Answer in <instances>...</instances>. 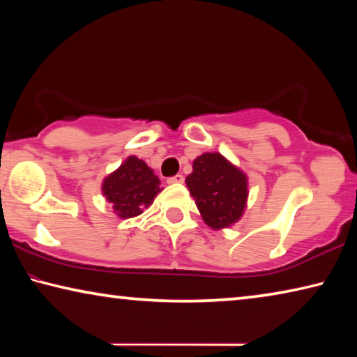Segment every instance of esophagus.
I'll list each match as a JSON object with an SVG mask.
<instances>
[{
  "label": "esophagus",
  "mask_w": 357,
  "mask_h": 357,
  "mask_svg": "<svg viewBox=\"0 0 357 357\" xmlns=\"http://www.w3.org/2000/svg\"><path fill=\"white\" fill-rule=\"evenodd\" d=\"M167 183L168 184H183L184 183V176H183V174H174V176L167 179Z\"/></svg>",
  "instance_id": "1"
}]
</instances>
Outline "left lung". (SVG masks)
I'll return each mask as SVG.
<instances>
[{"label": "left lung", "mask_w": 357, "mask_h": 357, "mask_svg": "<svg viewBox=\"0 0 357 357\" xmlns=\"http://www.w3.org/2000/svg\"><path fill=\"white\" fill-rule=\"evenodd\" d=\"M192 168L185 184L206 225L220 229L236 223L249 195L245 174L219 153L198 155Z\"/></svg>", "instance_id": "1"}]
</instances>
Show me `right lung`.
Masks as SVG:
<instances>
[{
	"label": "right lung",
	"instance_id": "right-lung-1",
	"mask_svg": "<svg viewBox=\"0 0 357 357\" xmlns=\"http://www.w3.org/2000/svg\"><path fill=\"white\" fill-rule=\"evenodd\" d=\"M160 181L142 159L130 155L104 179L102 192L121 219L140 215L162 189Z\"/></svg>",
	"mask_w": 357,
	"mask_h": 357
}]
</instances>
